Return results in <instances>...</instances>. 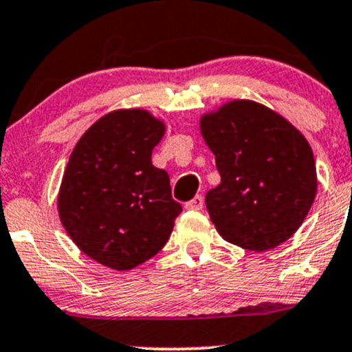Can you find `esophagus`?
<instances>
[{
    "label": "esophagus",
    "mask_w": 352,
    "mask_h": 352,
    "mask_svg": "<svg viewBox=\"0 0 352 352\" xmlns=\"http://www.w3.org/2000/svg\"><path fill=\"white\" fill-rule=\"evenodd\" d=\"M202 207H204V197L202 195H195L194 199L188 200V202L185 204V208H187V210H200Z\"/></svg>",
    "instance_id": "34e87169"
}]
</instances>
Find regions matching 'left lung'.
Wrapping results in <instances>:
<instances>
[{
	"label": "left lung",
	"mask_w": 352,
	"mask_h": 352,
	"mask_svg": "<svg viewBox=\"0 0 352 352\" xmlns=\"http://www.w3.org/2000/svg\"><path fill=\"white\" fill-rule=\"evenodd\" d=\"M220 184L206 206L230 244L265 252L291 239L318 190L311 145L270 108L234 100L200 120Z\"/></svg>",
	"instance_id": "8db88e82"
}]
</instances>
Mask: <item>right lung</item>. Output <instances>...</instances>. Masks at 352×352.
Returning a JSON list of instances; mask_svg holds the SVG:
<instances>
[{"instance_id": "obj_1", "label": "right lung", "mask_w": 352, "mask_h": 352, "mask_svg": "<svg viewBox=\"0 0 352 352\" xmlns=\"http://www.w3.org/2000/svg\"><path fill=\"white\" fill-rule=\"evenodd\" d=\"M164 133L148 111L117 110L95 122L69 155L58 194L61 223L107 267L129 270L155 256L182 212L168 173L152 165Z\"/></svg>"}]
</instances>
